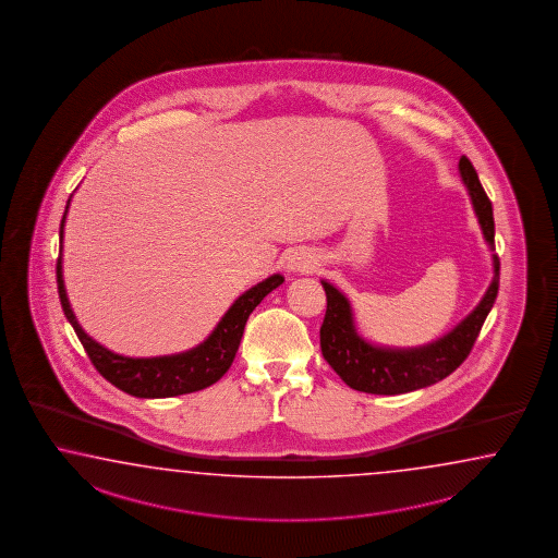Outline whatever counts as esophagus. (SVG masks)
<instances>
[{"mask_svg": "<svg viewBox=\"0 0 558 558\" xmlns=\"http://www.w3.org/2000/svg\"><path fill=\"white\" fill-rule=\"evenodd\" d=\"M314 268H316V259H314L313 254L308 250L294 252L288 258V264H286L288 272H313Z\"/></svg>", "mask_w": 558, "mask_h": 558, "instance_id": "34e87169", "label": "esophagus"}]
</instances>
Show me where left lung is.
I'll return each mask as SVG.
<instances>
[{
  "instance_id": "left-lung-1",
  "label": "left lung",
  "mask_w": 558,
  "mask_h": 558,
  "mask_svg": "<svg viewBox=\"0 0 558 558\" xmlns=\"http://www.w3.org/2000/svg\"><path fill=\"white\" fill-rule=\"evenodd\" d=\"M460 175L468 187L482 233L494 252V214L492 202L477 179L474 165L463 155ZM494 278L484 299L446 337L415 349H385L363 339L354 327L349 299L323 280L327 292V314L320 327V349L330 367L354 391L373 395H401L429 387L446 379L462 365L476 342L480 328L488 316L500 284V259L492 254Z\"/></svg>"
}]
</instances>
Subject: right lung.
<instances>
[{
    "mask_svg": "<svg viewBox=\"0 0 558 558\" xmlns=\"http://www.w3.org/2000/svg\"><path fill=\"white\" fill-rule=\"evenodd\" d=\"M69 205L60 221V256L56 264L58 296H60L62 311L66 314L76 337L81 339L82 347L88 354V359L93 361L96 371L124 393L141 397V399H163V397L193 393L221 379L238 353L250 314L262 300L284 282V276L274 274L270 278L262 280L259 284L245 290L244 294L231 304L230 311L221 316L218 327L211 330V335L202 344L193 347L185 353L149 356V359H133V356L112 353L82 330L76 316L70 308L64 278H62V238H64V221L69 214Z\"/></svg>",
    "mask_w": 558,
    "mask_h": 558,
    "instance_id": "obj_1",
    "label": "right lung"
}]
</instances>
